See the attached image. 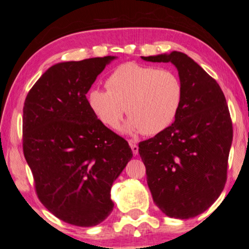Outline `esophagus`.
Instances as JSON below:
<instances>
[{
	"label": "esophagus",
	"mask_w": 249,
	"mask_h": 249,
	"mask_svg": "<svg viewBox=\"0 0 249 249\" xmlns=\"http://www.w3.org/2000/svg\"><path fill=\"white\" fill-rule=\"evenodd\" d=\"M129 145H130L131 150H132V153L135 154V156H137L138 154V145L135 141H129Z\"/></svg>",
	"instance_id": "34e87169"
}]
</instances>
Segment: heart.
I'll list each match as a JSON object with an SVG mask.
<instances>
[{"label": "heart", "instance_id": "heart-1", "mask_svg": "<svg viewBox=\"0 0 249 249\" xmlns=\"http://www.w3.org/2000/svg\"><path fill=\"white\" fill-rule=\"evenodd\" d=\"M106 88L88 92V104L96 117L107 127L118 128L125 112L129 132L154 135L174 121L183 101V85L178 74L125 63L118 66L106 80Z\"/></svg>", "mask_w": 249, "mask_h": 249}]
</instances>
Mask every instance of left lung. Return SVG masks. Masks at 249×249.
<instances>
[{
	"label": "left lung",
	"mask_w": 249,
	"mask_h": 249,
	"mask_svg": "<svg viewBox=\"0 0 249 249\" xmlns=\"http://www.w3.org/2000/svg\"><path fill=\"white\" fill-rule=\"evenodd\" d=\"M172 63L183 85L175 122L138 144L153 201L169 217L186 219L208 209L223 191L233 137L221 87L188 54L142 57Z\"/></svg>",
	"instance_id": "obj_1"
}]
</instances>
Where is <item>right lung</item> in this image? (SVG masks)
<instances>
[{
	"mask_svg": "<svg viewBox=\"0 0 249 249\" xmlns=\"http://www.w3.org/2000/svg\"><path fill=\"white\" fill-rule=\"evenodd\" d=\"M115 58L51 66L32 87L22 109V150L38 199L76 227H93L111 214L112 184L132 158L128 142L97 119L86 97Z\"/></svg>",
	"mask_w": 249,
	"mask_h": 249,
	"instance_id": "obj_1",
	"label": "right lung"
}]
</instances>
